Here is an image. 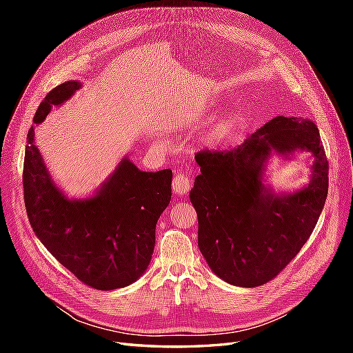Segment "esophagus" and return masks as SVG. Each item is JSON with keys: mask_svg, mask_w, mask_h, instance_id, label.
I'll list each match as a JSON object with an SVG mask.
<instances>
[{"mask_svg": "<svg viewBox=\"0 0 353 353\" xmlns=\"http://www.w3.org/2000/svg\"><path fill=\"white\" fill-rule=\"evenodd\" d=\"M191 181L184 174H176L172 179V190L176 196H184L190 191Z\"/></svg>", "mask_w": 353, "mask_h": 353, "instance_id": "1", "label": "esophagus"}]
</instances>
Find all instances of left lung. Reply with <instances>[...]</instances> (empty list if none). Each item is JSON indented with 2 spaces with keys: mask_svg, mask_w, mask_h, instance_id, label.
I'll return each mask as SVG.
<instances>
[{
  "mask_svg": "<svg viewBox=\"0 0 353 353\" xmlns=\"http://www.w3.org/2000/svg\"><path fill=\"white\" fill-rule=\"evenodd\" d=\"M313 153L310 184L279 196L261 183L272 151ZM200 175L190 200L197 212L199 249L219 279L258 287L275 279L311 237L328 193V160L316 125L276 116L227 152L196 154Z\"/></svg>",
  "mask_w": 353,
  "mask_h": 353,
  "instance_id": "1",
  "label": "left lung"
}]
</instances>
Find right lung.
Returning <instances> with one entry per match:
<instances>
[{
  "label": "right lung",
  "instance_id": "obj_1",
  "mask_svg": "<svg viewBox=\"0 0 353 353\" xmlns=\"http://www.w3.org/2000/svg\"><path fill=\"white\" fill-rule=\"evenodd\" d=\"M79 88L78 81L60 83L38 105L25 150V206L35 236L65 268L92 288L114 290L137 281L152 261L172 170L143 172L123 157L92 197L63 194L35 145V126Z\"/></svg>",
  "mask_w": 353,
  "mask_h": 353
}]
</instances>
